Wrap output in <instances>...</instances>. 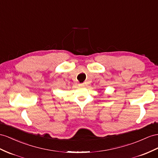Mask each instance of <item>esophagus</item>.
<instances>
[{
  "label": "esophagus",
  "mask_w": 158,
  "mask_h": 158,
  "mask_svg": "<svg viewBox=\"0 0 158 158\" xmlns=\"http://www.w3.org/2000/svg\"><path fill=\"white\" fill-rule=\"evenodd\" d=\"M79 85L80 87H83V86H84V85H85V84H84L83 83H79Z\"/></svg>",
  "instance_id": "34e87169"
}]
</instances>
